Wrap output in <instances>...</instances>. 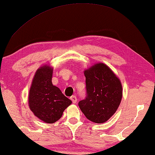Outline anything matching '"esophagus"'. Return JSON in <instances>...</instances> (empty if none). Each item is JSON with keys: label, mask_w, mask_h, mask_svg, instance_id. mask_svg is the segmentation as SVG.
Returning <instances> with one entry per match:
<instances>
[{"label": "esophagus", "mask_w": 155, "mask_h": 155, "mask_svg": "<svg viewBox=\"0 0 155 155\" xmlns=\"http://www.w3.org/2000/svg\"><path fill=\"white\" fill-rule=\"evenodd\" d=\"M71 101H72L73 103L75 104L76 102H77V97H76L75 96H71Z\"/></svg>", "instance_id": "obj_1"}]
</instances>
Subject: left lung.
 <instances>
[{"instance_id":"8db88e82","label":"left lung","mask_w":155,"mask_h":155,"mask_svg":"<svg viewBox=\"0 0 155 155\" xmlns=\"http://www.w3.org/2000/svg\"><path fill=\"white\" fill-rule=\"evenodd\" d=\"M86 97L78 102L89 120L106 122L116 112L122 98V85L105 64L100 63L84 71Z\"/></svg>"}]
</instances>
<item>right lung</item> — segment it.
Returning <instances> with one entry per match:
<instances>
[{"instance_id": "right-lung-1", "label": "right lung", "mask_w": 155, "mask_h": 155, "mask_svg": "<svg viewBox=\"0 0 155 155\" xmlns=\"http://www.w3.org/2000/svg\"><path fill=\"white\" fill-rule=\"evenodd\" d=\"M53 68L45 66L38 69L29 93L31 111L40 120L53 123L62 116L63 111L72 103L58 87L52 83Z\"/></svg>"}]
</instances>
